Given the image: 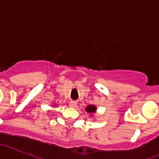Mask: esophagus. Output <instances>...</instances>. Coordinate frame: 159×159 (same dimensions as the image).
Listing matches in <instances>:
<instances>
[{
	"instance_id": "1",
	"label": "esophagus",
	"mask_w": 159,
	"mask_h": 159,
	"mask_svg": "<svg viewBox=\"0 0 159 159\" xmlns=\"http://www.w3.org/2000/svg\"><path fill=\"white\" fill-rule=\"evenodd\" d=\"M69 106L71 108H76L77 107V102H70Z\"/></svg>"
}]
</instances>
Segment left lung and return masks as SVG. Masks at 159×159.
<instances>
[{
    "instance_id": "left-lung-1",
    "label": "left lung",
    "mask_w": 159,
    "mask_h": 159,
    "mask_svg": "<svg viewBox=\"0 0 159 159\" xmlns=\"http://www.w3.org/2000/svg\"><path fill=\"white\" fill-rule=\"evenodd\" d=\"M96 106H93V105H90V106H88L86 108V111H87V112H89V113H95V111H96Z\"/></svg>"
}]
</instances>
